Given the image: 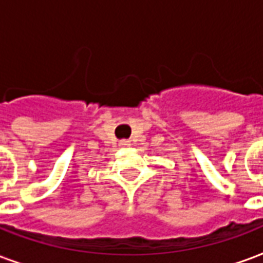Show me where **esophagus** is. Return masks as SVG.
I'll return each instance as SVG.
<instances>
[{
    "label": "esophagus",
    "mask_w": 263,
    "mask_h": 263,
    "mask_svg": "<svg viewBox=\"0 0 263 263\" xmlns=\"http://www.w3.org/2000/svg\"><path fill=\"white\" fill-rule=\"evenodd\" d=\"M120 145H121V146H126V145H129V143H128V141H122L120 142Z\"/></svg>",
    "instance_id": "34e87169"
}]
</instances>
